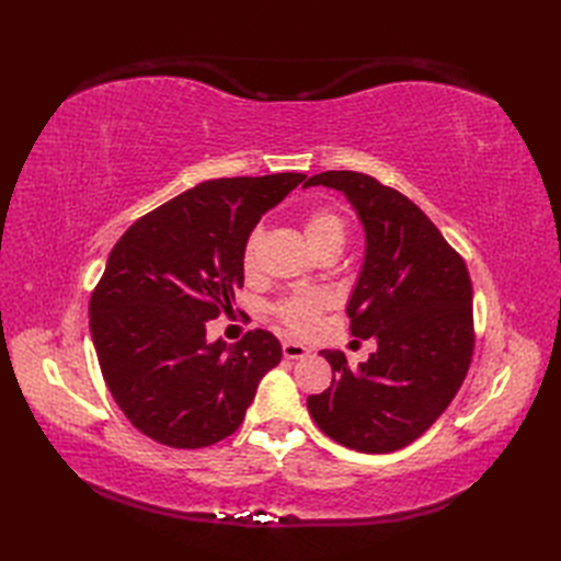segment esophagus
Returning <instances> with one entry per match:
<instances>
[{"label": "esophagus", "mask_w": 561, "mask_h": 561, "mask_svg": "<svg viewBox=\"0 0 561 561\" xmlns=\"http://www.w3.org/2000/svg\"><path fill=\"white\" fill-rule=\"evenodd\" d=\"M283 355L287 360H299V358H304V355H309V348L299 342H290V339H287V342H283Z\"/></svg>", "instance_id": "34e87169"}]
</instances>
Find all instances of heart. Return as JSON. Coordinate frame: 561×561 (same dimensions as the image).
<instances>
[{"mask_svg":"<svg viewBox=\"0 0 561 561\" xmlns=\"http://www.w3.org/2000/svg\"><path fill=\"white\" fill-rule=\"evenodd\" d=\"M304 233L311 243L313 250L320 245H325L330 241L342 243L344 241V219L339 217L334 210L328 208H316L304 215ZM260 241H262V229H252L248 233V239L243 243L241 252V262L245 271H252L254 264H257V252H260ZM330 307V299L325 293L318 290H304V293H293L278 299L274 307H271V313L280 322L283 328L293 330V332H309L316 328V322L320 320L322 311Z\"/></svg>","mask_w":561,"mask_h":561,"instance_id":"heart-1","label":"heart"}]
</instances>
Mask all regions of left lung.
Returning a JSON list of instances; mask_svg holds the SVG:
<instances>
[{
  "instance_id": "left-lung-1",
  "label": "left lung",
  "mask_w": 561,
  "mask_h": 561,
  "mask_svg": "<svg viewBox=\"0 0 561 561\" xmlns=\"http://www.w3.org/2000/svg\"><path fill=\"white\" fill-rule=\"evenodd\" d=\"M332 186L358 210L365 266L348 301L353 336L377 339L358 367L320 351L332 383L307 404L318 428L363 454H388L426 433L461 388L474 351L468 266L414 201L377 178L328 171L304 186Z\"/></svg>"
}]
</instances>
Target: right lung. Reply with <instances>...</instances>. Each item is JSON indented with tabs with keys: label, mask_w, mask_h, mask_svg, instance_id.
Returning <instances> with one entry per match:
<instances>
[{
	"label": "right lung",
	"mask_w": 561,
	"mask_h": 561,
	"mask_svg": "<svg viewBox=\"0 0 561 561\" xmlns=\"http://www.w3.org/2000/svg\"><path fill=\"white\" fill-rule=\"evenodd\" d=\"M307 178H219L165 201L128 227L91 295L100 371L135 428L175 449L210 447L245 419L278 339L206 342V320L243 287L241 252L260 217Z\"/></svg>",
	"instance_id": "obj_1"
}]
</instances>
